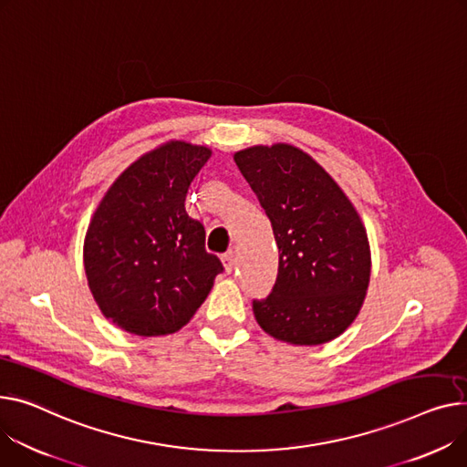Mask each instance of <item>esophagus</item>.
<instances>
[{"instance_id": "esophagus-1", "label": "esophagus", "mask_w": 467, "mask_h": 467, "mask_svg": "<svg viewBox=\"0 0 467 467\" xmlns=\"http://www.w3.org/2000/svg\"><path fill=\"white\" fill-rule=\"evenodd\" d=\"M222 261H223V266L227 272H233L234 270V254L233 252H227L222 255Z\"/></svg>"}]
</instances>
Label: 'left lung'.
<instances>
[{
	"instance_id": "obj_1",
	"label": "left lung",
	"mask_w": 467,
	"mask_h": 467,
	"mask_svg": "<svg viewBox=\"0 0 467 467\" xmlns=\"http://www.w3.org/2000/svg\"><path fill=\"white\" fill-rule=\"evenodd\" d=\"M272 223L275 284L254 300L261 328L293 346H319L358 316L369 284V244L351 201L332 176L291 144L234 153Z\"/></svg>"
}]
</instances>
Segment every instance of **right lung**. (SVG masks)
<instances>
[{"label":"right lung","instance_id":"1","mask_svg":"<svg viewBox=\"0 0 467 467\" xmlns=\"http://www.w3.org/2000/svg\"><path fill=\"white\" fill-rule=\"evenodd\" d=\"M212 150L161 144L123 171L93 212L84 238L89 291L107 319L137 336L180 330L206 300L222 261L185 195Z\"/></svg>","mask_w":467,"mask_h":467}]
</instances>
